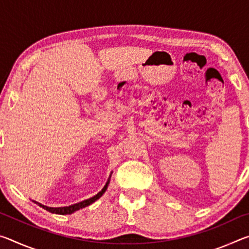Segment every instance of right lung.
I'll list each match as a JSON object with an SVG mask.
<instances>
[{"label":"right lung","mask_w":249,"mask_h":249,"mask_svg":"<svg viewBox=\"0 0 249 249\" xmlns=\"http://www.w3.org/2000/svg\"><path fill=\"white\" fill-rule=\"evenodd\" d=\"M109 178H111V177H109ZM108 183H109V179L107 180V184L104 185V188H103L102 190H101V191L98 193V195H95L94 196L90 197V199L84 200V201H81V202H79V203H75V204L69 205V206H62V208H50V206H46V205H44V204L38 203V202H36V201H34V202H35L36 204H38V205L40 206V208H43V209H45V210H47L48 212H50V213L60 214V215H66V214H72L73 212H75V211H78V210H80V209L86 208V206L92 204V203H93V202H95L96 200L100 199V197L103 196V193H104L105 191H107Z\"/></svg>","instance_id":"1"}]
</instances>
